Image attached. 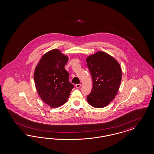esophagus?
Masks as SVG:
<instances>
[{"instance_id": "esophagus-1", "label": "esophagus", "mask_w": 154, "mask_h": 154, "mask_svg": "<svg viewBox=\"0 0 154 154\" xmlns=\"http://www.w3.org/2000/svg\"><path fill=\"white\" fill-rule=\"evenodd\" d=\"M81 86V84H77V85H75V87L77 88H80Z\"/></svg>"}]
</instances>
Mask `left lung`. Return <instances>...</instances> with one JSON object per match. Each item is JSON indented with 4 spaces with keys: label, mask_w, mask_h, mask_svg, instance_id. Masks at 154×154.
I'll return each instance as SVG.
<instances>
[{
    "label": "left lung",
    "mask_w": 154,
    "mask_h": 154,
    "mask_svg": "<svg viewBox=\"0 0 154 154\" xmlns=\"http://www.w3.org/2000/svg\"><path fill=\"white\" fill-rule=\"evenodd\" d=\"M93 80L88 102L96 108L107 106L117 94L122 80L120 64L111 55L98 51L86 58Z\"/></svg>",
    "instance_id": "obj_1"
}]
</instances>
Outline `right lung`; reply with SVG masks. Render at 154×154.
<instances>
[{
  "label": "right lung",
  "mask_w": 154,
  "mask_h": 154,
  "mask_svg": "<svg viewBox=\"0 0 154 154\" xmlns=\"http://www.w3.org/2000/svg\"><path fill=\"white\" fill-rule=\"evenodd\" d=\"M69 57L58 49L45 53L34 71L33 77L37 93L44 103L51 107L64 105L73 85L69 82V73L65 65Z\"/></svg>",
  "instance_id": "add662e5"
}]
</instances>
